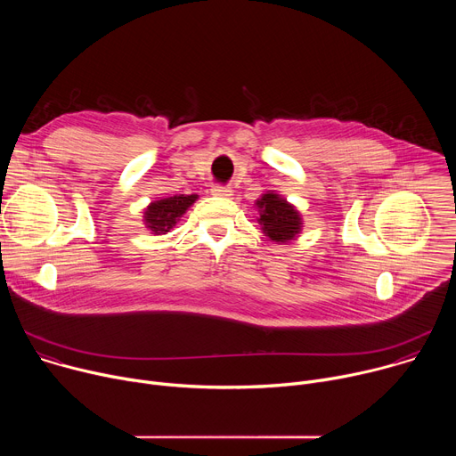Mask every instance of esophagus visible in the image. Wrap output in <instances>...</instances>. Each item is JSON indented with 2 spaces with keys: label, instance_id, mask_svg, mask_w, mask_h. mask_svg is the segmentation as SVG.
I'll return each mask as SVG.
<instances>
[{
  "label": "esophagus",
  "instance_id": "34e87169",
  "mask_svg": "<svg viewBox=\"0 0 456 456\" xmlns=\"http://www.w3.org/2000/svg\"><path fill=\"white\" fill-rule=\"evenodd\" d=\"M211 192L215 194V197H222V199L232 197V189H231V187H225V185H213Z\"/></svg>",
  "mask_w": 456,
  "mask_h": 456
}]
</instances>
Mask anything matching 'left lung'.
Returning a JSON list of instances; mask_svg holds the SVG:
<instances>
[{
    "instance_id": "obj_1",
    "label": "left lung",
    "mask_w": 456,
    "mask_h": 456,
    "mask_svg": "<svg viewBox=\"0 0 456 456\" xmlns=\"http://www.w3.org/2000/svg\"><path fill=\"white\" fill-rule=\"evenodd\" d=\"M256 208L259 213L257 222L269 240L287 243L301 232L303 220L299 211L274 191L262 194V199L256 200Z\"/></svg>"
}]
</instances>
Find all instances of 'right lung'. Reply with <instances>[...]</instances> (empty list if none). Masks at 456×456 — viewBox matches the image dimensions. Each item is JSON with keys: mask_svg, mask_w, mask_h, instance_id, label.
Wrapping results in <instances>:
<instances>
[{"mask_svg": "<svg viewBox=\"0 0 456 456\" xmlns=\"http://www.w3.org/2000/svg\"><path fill=\"white\" fill-rule=\"evenodd\" d=\"M199 199V194H175L169 199L151 202L144 209V224L153 234L169 232L182 215Z\"/></svg>", "mask_w": 456, "mask_h": 456, "instance_id": "right-lung-1", "label": "right lung"}]
</instances>
